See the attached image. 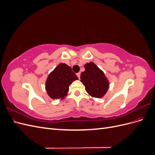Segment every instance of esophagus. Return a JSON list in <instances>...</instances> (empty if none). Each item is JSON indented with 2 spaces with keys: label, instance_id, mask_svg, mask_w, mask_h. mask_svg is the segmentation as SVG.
<instances>
[{
  "label": "esophagus",
  "instance_id": "esophagus-1",
  "mask_svg": "<svg viewBox=\"0 0 155 155\" xmlns=\"http://www.w3.org/2000/svg\"><path fill=\"white\" fill-rule=\"evenodd\" d=\"M76 75H77V76L78 77V78H79V79L80 78V75H81V74H80V73L78 72V73H77V74H76Z\"/></svg>",
  "mask_w": 155,
  "mask_h": 155
}]
</instances>
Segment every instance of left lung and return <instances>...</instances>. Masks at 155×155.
Masks as SVG:
<instances>
[{"label": "left lung", "mask_w": 155, "mask_h": 155, "mask_svg": "<svg viewBox=\"0 0 155 155\" xmlns=\"http://www.w3.org/2000/svg\"><path fill=\"white\" fill-rule=\"evenodd\" d=\"M84 67L85 70L81 73L80 78L86 91L92 97H102L109 86L104 73L92 62L87 63Z\"/></svg>", "instance_id": "8db88e82"}]
</instances>
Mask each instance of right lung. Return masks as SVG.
<instances>
[{
	"label": "right lung",
	"instance_id": "1",
	"mask_svg": "<svg viewBox=\"0 0 155 155\" xmlns=\"http://www.w3.org/2000/svg\"><path fill=\"white\" fill-rule=\"evenodd\" d=\"M78 79L72 68L61 63L51 72L46 79V90L52 99H63L69 91V85Z\"/></svg>",
	"mask_w": 155,
	"mask_h": 155
}]
</instances>
